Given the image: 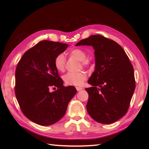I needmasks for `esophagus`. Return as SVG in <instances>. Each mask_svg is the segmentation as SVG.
Returning <instances> with one entry per match:
<instances>
[{
    "label": "esophagus",
    "mask_w": 149,
    "mask_h": 149,
    "mask_svg": "<svg viewBox=\"0 0 149 149\" xmlns=\"http://www.w3.org/2000/svg\"><path fill=\"white\" fill-rule=\"evenodd\" d=\"M76 89H77L78 91H81V90H82L83 89L81 87H76Z\"/></svg>",
    "instance_id": "1"
}]
</instances>
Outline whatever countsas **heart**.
Returning <instances> with one entry per match:
<instances>
[{
  "label": "heart",
  "mask_w": 149,
  "mask_h": 149,
  "mask_svg": "<svg viewBox=\"0 0 149 149\" xmlns=\"http://www.w3.org/2000/svg\"><path fill=\"white\" fill-rule=\"evenodd\" d=\"M71 55L76 57L79 61H81L84 66H88L89 64V60L86 58V53L83 49L76 48L71 50ZM66 59L63 53L58 54L54 60V66L55 68L60 72L64 71L65 68ZM87 78V75L83 71L80 72H68L63 76L65 83L68 85L80 86L81 85L84 80Z\"/></svg>",
  "instance_id": "obj_1"
}]
</instances>
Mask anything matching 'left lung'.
<instances>
[{"label": "left lung", "mask_w": 149, "mask_h": 149, "mask_svg": "<svg viewBox=\"0 0 149 149\" xmlns=\"http://www.w3.org/2000/svg\"><path fill=\"white\" fill-rule=\"evenodd\" d=\"M76 46H92L95 68L86 88L89 98L86 109L99 123L112 124L127 113L136 88L133 66L124 49L100 35H91Z\"/></svg>", "instance_id": "obj_1"}]
</instances>
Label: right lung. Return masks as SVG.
<instances>
[{"label":"right lung","mask_w":149,"mask_h":149,"mask_svg":"<svg viewBox=\"0 0 149 149\" xmlns=\"http://www.w3.org/2000/svg\"><path fill=\"white\" fill-rule=\"evenodd\" d=\"M68 45L49 40L40 42L26 51L15 71V93L24 114L41 125L60 120L76 93L73 86L65 87L54 66V60ZM57 88L56 91L51 88Z\"/></svg>","instance_id":"1"}]
</instances>
